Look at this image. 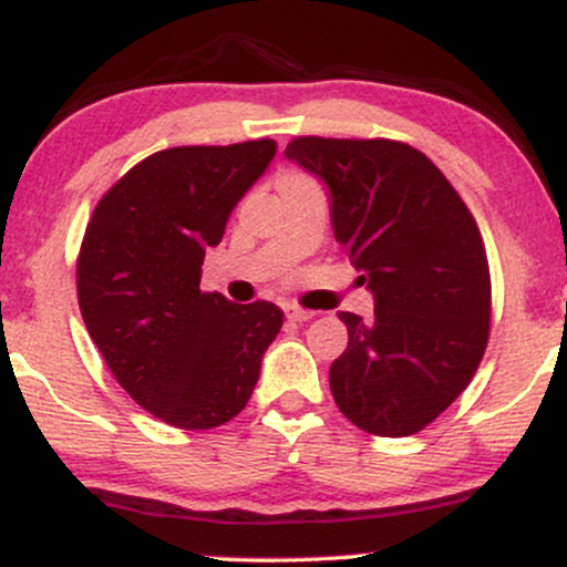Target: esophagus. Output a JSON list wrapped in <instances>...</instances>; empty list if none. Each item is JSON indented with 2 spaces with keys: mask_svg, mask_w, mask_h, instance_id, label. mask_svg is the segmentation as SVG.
Wrapping results in <instances>:
<instances>
[{
  "mask_svg": "<svg viewBox=\"0 0 567 567\" xmlns=\"http://www.w3.org/2000/svg\"><path fill=\"white\" fill-rule=\"evenodd\" d=\"M282 309H285V317H288V320H292V322H306V320H311V317H315V311L301 309L298 303H282Z\"/></svg>",
  "mask_w": 567,
  "mask_h": 567,
  "instance_id": "1",
  "label": "esophagus"
}]
</instances>
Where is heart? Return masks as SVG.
Wrapping results in <instances>:
<instances>
[{
    "label": "heart",
    "instance_id": "heart-1",
    "mask_svg": "<svg viewBox=\"0 0 567 567\" xmlns=\"http://www.w3.org/2000/svg\"><path fill=\"white\" fill-rule=\"evenodd\" d=\"M285 178H290V175H285Z\"/></svg>",
    "mask_w": 567,
    "mask_h": 567
}]
</instances>
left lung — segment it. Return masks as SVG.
<instances>
[{
  "mask_svg": "<svg viewBox=\"0 0 567 567\" xmlns=\"http://www.w3.org/2000/svg\"><path fill=\"white\" fill-rule=\"evenodd\" d=\"M285 157L328 186L336 243L373 292V320L341 311L349 347L330 392L354 426L408 437L470 386L491 330L477 220L426 154L400 141L292 138Z\"/></svg>",
  "mask_w": 567,
  "mask_h": 567,
  "instance_id": "obj_1",
  "label": "left lung"
}]
</instances>
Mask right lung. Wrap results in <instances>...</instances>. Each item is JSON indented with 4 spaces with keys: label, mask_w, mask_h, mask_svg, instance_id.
I'll use <instances>...</instances> for the list:
<instances>
[{
    "label": "right lung",
    "mask_w": 567,
    "mask_h": 567,
    "mask_svg": "<svg viewBox=\"0 0 567 567\" xmlns=\"http://www.w3.org/2000/svg\"><path fill=\"white\" fill-rule=\"evenodd\" d=\"M275 154L269 138L165 148L103 194L84 231L76 292L87 333L120 386L171 426L231 421L282 328L275 303L199 290L205 250Z\"/></svg>",
    "instance_id": "1"
}]
</instances>
